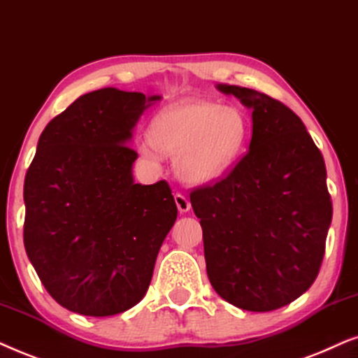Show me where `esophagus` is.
Returning <instances> with one entry per match:
<instances>
[{"label":"esophagus","mask_w":358,"mask_h":358,"mask_svg":"<svg viewBox=\"0 0 358 358\" xmlns=\"http://www.w3.org/2000/svg\"><path fill=\"white\" fill-rule=\"evenodd\" d=\"M175 203H176V208H178L180 213H188L189 208H192V203L188 201L187 196H183V194L176 193L175 194Z\"/></svg>","instance_id":"1"}]
</instances>
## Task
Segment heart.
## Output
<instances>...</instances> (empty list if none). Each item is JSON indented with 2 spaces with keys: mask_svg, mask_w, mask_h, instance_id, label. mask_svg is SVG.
I'll return each instance as SVG.
<instances>
[{
  "mask_svg": "<svg viewBox=\"0 0 358 358\" xmlns=\"http://www.w3.org/2000/svg\"><path fill=\"white\" fill-rule=\"evenodd\" d=\"M249 139V121L236 106L182 99L152 119L150 134L136 141L142 160L159 166L162 152L175 155L176 175L189 185L222 176L239 160Z\"/></svg>",
  "mask_w": 358,
  "mask_h": 358,
  "instance_id": "obj_1",
  "label": "heart"
}]
</instances>
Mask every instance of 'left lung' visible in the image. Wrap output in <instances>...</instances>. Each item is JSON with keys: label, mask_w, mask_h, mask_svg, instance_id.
<instances>
[{"label": "left lung", "mask_w": 358, "mask_h": 358, "mask_svg": "<svg viewBox=\"0 0 358 358\" xmlns=\"http://www.w3.org/2000/svg\"><path fill=\"white\" fill-rule=\"evenodd\" d=\"M252 109L249 152L226 178L192 193L208 278L245 311H273L308 292L332 221L326 165L301 119L268 94L217 85Z\"/></svg>", "instance_id": "1"}]
</instances>
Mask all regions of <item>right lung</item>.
Here are the masks:
<instances>
[{
	"label": "right lung",
	"mask_w": 358,
	"mask_h": 358,
	"mask_svg": "<svg viewBox=\"0 0 358 358\" xmlns=\"http://www.w3.org/2000/svg\"><path fill=\"white\" fill-rule=\"evenodd\" d=\"M159 99L96 90L52 119L37 142L24 180V247L69 311L113 316L145 296L178 214L169 183L132 176V131Z\"/></svg>",
	"instance_id": "add662e5"
}]
</instances>
